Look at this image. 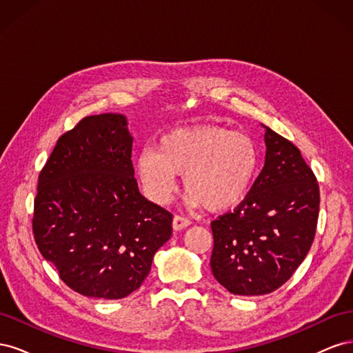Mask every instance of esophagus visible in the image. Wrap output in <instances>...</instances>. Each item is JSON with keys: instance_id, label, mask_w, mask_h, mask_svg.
Wrapping results in <instances>:
<instances>
[{"instance_id": "34e87169", "label": "esophagus", "mask_w": 353, "mask_h": 353, "mask_svg": "<svg viewBox=\"0 0 353 353\" xmlns=\"http://www.w3.org/2000/svg\"><path fill=\"white\" fill-rule=\"evenodd\" d=\"M190 219L185 218V216H181V215H175L174 216V221H172V227L174 230H183L185 227L190 225Z\"/></svg>"}]
</instances>
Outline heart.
<instances>
[{
  "label": "heart",
  "instance_id": "b5f03b06",
  "mask_svg": "<svg viewBox=\"0 0 353 353\" xmlns=\"http://www.w3.org/2000/svg\"><path fill=\"white\" fill-rule=\"evenodd\" d=\"M259 168V150L244 132L218 125L184 128L160 138L156 152L143 150L137 172L145 193L163 205L184 175L191 205L227 210L248 196Z\"/></svg>",
  "mask_w": 353,
  "mask_h": 353
}]
</instances>
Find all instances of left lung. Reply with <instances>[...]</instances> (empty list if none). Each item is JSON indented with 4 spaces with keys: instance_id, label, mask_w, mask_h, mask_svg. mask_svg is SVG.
<instances>
[{
    "instance_id": "1",
    "label": "left lung",
    "mask_w": 353,
    "mask_h": 353,
    "mask_svg": "<svg viewBox=\"0 0 353 353\" xmlns=\"http://www.w3.org/2000/svg\"><path fill=\"white\" fill-rule=\"evenodd\" d=\"M265 165L248 196L212 221V274L232 294H268L311 249L319 187L301 150L265 126Z\"/></svg>"
}]
</instances>
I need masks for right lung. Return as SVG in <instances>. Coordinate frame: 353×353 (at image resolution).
<instances>
[{"label":"right lung","mask_w":353,"mask_h":353,"mask_svg":"<svg viewBox=\"0 0 353 353\" xmlns=\"http://www.w3.org/2000/svg\"><path fill=\"white\" fill-rule=\"evenodd\" d=\"M123 114L87 116L63 134L38 178L32 218L41 254L72 290L122 299L170 239L172 213L141 196Z\"/></svg>","instance_id":"add662e5"}]
</instances>
